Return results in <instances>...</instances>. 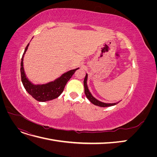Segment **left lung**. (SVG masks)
Returning a JSON list of instances; mask_svg holds the SVG:
<instances>
[{
    "label": "left lung",
    "instance_id": "obj_1",
    "mask_svg": "<svg viewBox=\"0 0 157 157\" xmlns=\"http://www.w3.org/2000/svg\"><path fill=\"white\" fill-rule=\"evenodd\" d=\"M87 80H88V74H86V76H85V78L84 79V93L85 95H86V98L89 99L92 103H93L94 105H97L99 107H110V106H113L115 105L116 104H117L118 102L117 103H106L104 102H101L100 101L98 100L97 99L95 98L92 94L90 93V92L89 91V89L88 88V85H87Z\"/></svg>",
    "mask_w": 157,
    "mask_h": 157
}]
</instances>
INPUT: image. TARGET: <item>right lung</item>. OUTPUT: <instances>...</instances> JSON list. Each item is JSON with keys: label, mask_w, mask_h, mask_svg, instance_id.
<instances>
[{"label": "right lung", "mask_w": 157, "mask_h": 157, "mask_svg": "<svg viewBox=\"0 0 157 157\" xmlns=\"http://www.w3.org/2000/svg\"><path fill=\"white\" fill-rule=\"evenodd\" d=\"M29 45V43L26 46L21 61L20 71L21 82L23 86H24L26 91L33 98H35L36 100L39 101L44 102L57 98L63 92L65 86L68 82V80L71 78L75 71L79 68L67 71V72L61 75L59 78H56L54 81L43 84H34L27 78L24 68H23V58H24Z\"/></svg>", "instance_id": "1"}]
</instances>
